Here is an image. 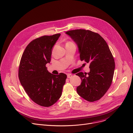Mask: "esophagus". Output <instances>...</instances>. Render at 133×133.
Segmentation results:
<instances>
[{"label": "esophagus", "instance_id": "34e87169", "mask_svg": "<svg viewBox=\"0 0 133 133\" xmlns=\"http://www.w3.org/2000/svg\"><path fill=\"white\" fill-rule=\"evenodd\" d=\"M72 75L69 74H67V78H71V77H72Z\"/></svg>", "mask_w": 133, "mask_h": 133}]
</instances>
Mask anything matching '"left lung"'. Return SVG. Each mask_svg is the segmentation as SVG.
Segmentation results:
<instances>
[{
    "label": "left lung",
    "instance_id": "8db88e82",
    "mask_svg": "<svg viewBox=\"0 0 133 133\" xmlns=\"http://www.w3.org/2000/svg\"><path fill=\"white\" fill-rule=\"evenodd\" d=\"M66 34L77 44L81 61L89 63V72L76 74L82 80L77 92L88 102L98 101L110 87L114 73L115 62L109 48L100 35L89 30H72Z\"/></svg>",
    "mask_w": 133,
    "mask_h": 133
}]
</instances>
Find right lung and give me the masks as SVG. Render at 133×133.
<instances>
[{
    "label": "right lung",
    "mask_w": 133,
    "mask_h": 133,
    "mask_svg": "<svg viewBox=\"0 0 133 133\" xmlns=\"http://www.w3.org/2000/svg\"><path fill=\"white\" fill-rule=\"evenodd\" d=\"M60 36H43L31 41L23 54L19 67L18 77L25 91L33 102L44 107L51 106L60 98L67 78L64 73H50L46 67Z\"/></svg>",
    "instance_id": "1"
}]
</instances>
